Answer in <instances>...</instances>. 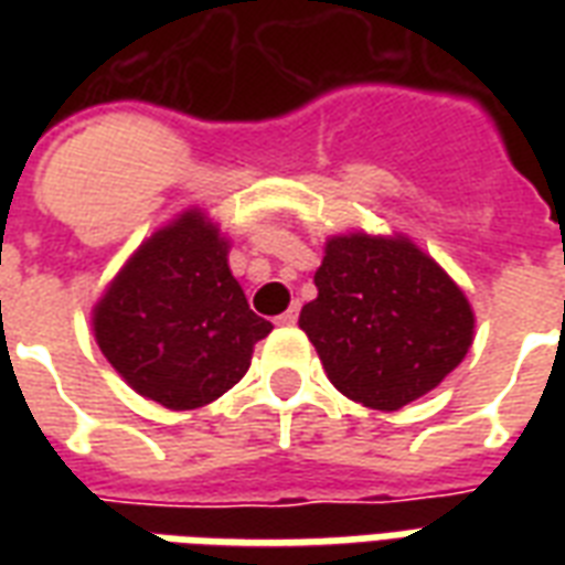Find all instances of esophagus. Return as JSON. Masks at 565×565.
Masks as SVG:
<instances>
[{"instance_id":"1","label":"esophagus","mask_w":565,"mask_h":565,"mask_svg":"<svg viewBox=\"0 0 565 565\" xmlns=\"http://www.w3.org/2000/svg\"><path fill=\"white\" fill-rule=\"evenodd\" d=\"M299 322V305L290 310H284L281 317H278V326H296Z\"/></svg>"}]
</instances>
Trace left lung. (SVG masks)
Here are the masks:
<instances>
[{
    "label": "left lung",
    "mask_w": 565,
    "mask_h": 565,
    "mask_svg": "<svg viewBox=\"0 0 565 565\" xmlns=\"http://www.w3.org/2000/svg\"><path fill=\"white\" fill-rule=\"evenodd\" d=\"M319 296L299 326L331 384L352 402L398 411L463 361L475 317L463 290L411 239H328Z\"/></svg>",
    "instance_id": "left-lung-1"
}]
</instances>
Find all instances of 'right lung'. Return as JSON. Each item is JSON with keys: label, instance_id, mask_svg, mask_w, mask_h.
I'll list each match as a JSON object with an SVG mask.
<instances>
[{"label": "right lung", "instance_id": "right-lung-1", "mask_svg": "<svg viewBox=\"0 0 565 565\" xmlns=\"http://www.w3.org/2000/svg\"><path fill=\"white\" fill-rule=\"evenodd\" d=\"M102 354L137 393L193 411L246 375L273 326L248 310L228 243L195 211L137 248L93 310Z\"/></svg>", "mask_w": 565, "mask_h": 565}]
</instances>
